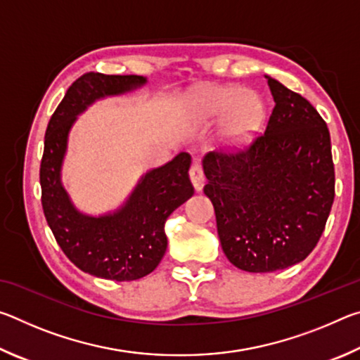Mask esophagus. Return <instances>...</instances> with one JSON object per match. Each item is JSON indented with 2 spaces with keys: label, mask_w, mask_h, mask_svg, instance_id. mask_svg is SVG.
<instances>
[{
  "label": "esophagus",
  "mask_w": 360,
  "mask_h": 360,
  "mask_svg": "<svg viewBox=\"0 0 360 360\" xmlns=\"http://www.w3.org/2000/svg\"><path fill=\"white\" fill-rule=\"evenodd\" d=\"M188 176H191V181L195 187V191L200 192L205 186V174H203V169L202 165H200L198 162H193L191 165V169H188Z\"/></svg>",
  "instance_id": "esophagus-1"
}]
</instances>
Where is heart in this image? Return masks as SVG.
I'll return each instance as SVG.
<instances>
[{"mask_svg": "<svg viewBox=\"0 0 360 360\" xmlns=\"http://www.w3.org/2000/svg\"><path fill=\"white\" fill-rule=\"evenodd\" d=\"M206 115H222L230 111L229 129L233 135L245 136L257 130L265 117V105L259 95L240 87H211L200 94Z\"/></svg>", "mask_w": 360, "mask_h": 360, "instance_id": "obj_1", "label": "heart"}]
</instances>
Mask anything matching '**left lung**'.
Segmentation results:
<instances>
[{
	"label": "left lung",
	"instance_id": "obj_1",
	"mask_svg": "<svg viewBox=\"0 0 360 360\" xmlns=\"http://www.w3.org/2000/svg\"><path fill=\"white\" fill-rule=\"evenodd\" d=\"M275 106L246 149L211 152L203 191L216 212L227 259L251 273L308 257L326 229L335 168L326 120L300 94L266 77Z\"/></svg>",
	"mask_w": 360,
	"mask_h": 360
}]
</instances>
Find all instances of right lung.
I'll return each mask as SVG.
<instances>
[{"label": "right lung", "instance_id": "obj_1", "mask_svg": "<svg viewBox=\"0 0 360 360\" xmlns=\"http://www.w3.org/2000/svg\"><path fill=\"white\" fill-rule=\"evenodd\" d=\"M144 82L141 76L94 71L76 79L49 120L41 158V203L58 246L82 271L112 281L139 279L160 264L167 251L165 221L193 195L191 155L181 152L167 165L152 169L124 208L101 217L76 211L60 182V168L76 115L95 100L129 92Z\"/></svg>", "mask_w": 360, "mask_h": 360}]
</instances>
